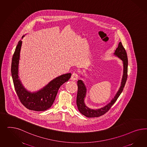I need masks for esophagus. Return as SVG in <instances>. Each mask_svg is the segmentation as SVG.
I'll use <instances>...</instances> for the list:
<instances>
[{"label": "esophagus", "instance_id": "esophagus-1", "mask_svg": "<svg viewBox=\"0 0 147 147\" xmlns=\"http://www.w3.org/2000/svg\"><path fill=\"white\" fill-rule=\"evenodd\" d=\"M78 74L76 73V72H74L73 74H72V75L71 76V80H73V81H75V80H76L78 79Z\"/></svg>", "mask_w": 147, "mask_h": 147}]
</instances>
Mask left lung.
<instances>
[{
  "label": "left lung",
  "instance_id": "8db88e82",
  "mask_svg": "<svg viewBox=\"0 0 147 147\" xmlns=\"http://www.w3.org/2000/svg\"><path fill=\"white\" fill-rule=\"evenodd\" d=\"M114 54L120 58L123 62V76L121 82V86L119 90L116 94L115 96L111 100V101L108 103L105 107L99 109H90L89 107L86 106L85 105V98L87 93V88L85 84L81 80L78 81V94L76 98V105L80 113L87 117H99L103 115L106 113L108 111L111 106L115 102L117 99L120 95L122 92L123 91L125 87V84L127 79V73H128V58L127 52L122 44L121 42H120L118 47L116 49Z\"/></svg>",
  "mask_w": 147,
  "mask_h": 147
}]
</instances>
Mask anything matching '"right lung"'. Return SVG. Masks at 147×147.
I'll return each mask as SVG.
<instances>
[{
  "label": "right lung",
  "instance_id": "right-lung-1",
  "mask_svg": "<svg viewBox=\"0 0 147 147\" xmlns=\"http://www.w3.org/2000/svg\"><path fill=\"white\" fill-rule=\"evenodd\" d=\"M24 36L25 35L22 36V39ZM22 45V41L20 40L16 48L12 60L11 74L14 88L20 102L26 108L34 111H44L52 106L59 88L70 79L71 73L59 76L37 92L32 93L28 91L22 85L18 76Z\"/></svg>",
  "mask_w": 147,
  "mask_h": 147
}]
</instances>
